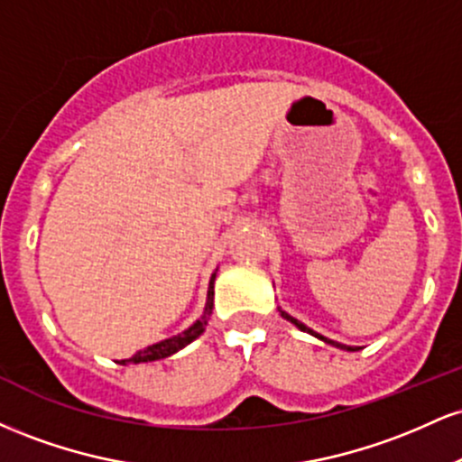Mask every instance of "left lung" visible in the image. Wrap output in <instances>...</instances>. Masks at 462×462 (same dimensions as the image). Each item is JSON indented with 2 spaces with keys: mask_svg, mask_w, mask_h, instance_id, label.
<instances>
[{
  "mask_svg": "<svg viewBox=\"0 0 462 462\" xmlns=\"http://www.w3.org/2000/svg\"><path fill=\"white\" fill-rule=\"evenodd\" d=\"M278 310H280V315H282L286 321H291V323H293V326H298L301 332H309V334H312V337L321 338V341H323V343H328V346H334V347H338V349H347V352H356V347H349V346H343V343H337V341H332V338H326V337H321V334L312 332V330H310V328H306V326H304V323H301V321H298V319H295V317H291V315H289V312H284L282 309H278Z\"/></svg>",
  "mask_w": 462,
  "mask_h": 462,
  "instance_id": "obj_1",
  "label": "left lung"
}]
</instances>
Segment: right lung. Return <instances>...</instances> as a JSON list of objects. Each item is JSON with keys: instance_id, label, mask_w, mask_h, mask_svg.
Returning a JSON list of instances; mask_svg holds the SVG:
<instances>
[{"instance_id": "obj_1", "label": "right lung", "mask_w": 462, "mask_h": 462, "mask_svg": "<svg viewBox=\"0 0 462 462\" xmlns=\"http://www.w3.org/2000/svg\"><path fill=\"white\" fill-rule=\"evenodd\" d=\"M215 275L217 273H213V278H210L204 312H201L199 319L195 321L193 326L189 328V330H184L182 334H178V337L164 338V341H161V343H153V346L145 347V349H139V352H136L134 356L128 358V360H121V363H124V365L125 363H152V360H161V358L171 356V354H176L182 347H187L190 341H195V338H198L199 334L206 330L210 315H213V306H215Z\"/></svg>"}]
</instances>
